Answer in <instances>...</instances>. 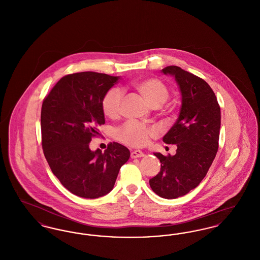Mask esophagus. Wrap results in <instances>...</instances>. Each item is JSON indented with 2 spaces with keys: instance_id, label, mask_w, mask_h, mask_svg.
I'll list each match as a JSON object with an SVG mask.
<instances>
[{
  "instance_id": "1",
  "label": "esophagus",
  "mask_w": 260,
  "mask_h": 260,
  "mask_svg": "<svg viewBox=\"0 0 260 260\" xmlns=\"http://www.w3.org/2000/svg\"><path fill=\"white\" fill-rule=\"evenodd\" d=\"M144 156H145V154H144L142 151H140V150H135V151H133V152L131 153V157H132L133 159L141 158V157H144Z\"/></svg>"
}]
</instances>
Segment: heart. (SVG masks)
Listing matches in <instances>:
<instances>
[{
  "mask_svg": "<svg viewBox=\"0 0 260 260\" xmlns=\"http://www.w3.org/2000/svg\"><path fill=\"white\" fill-rule=\"evenodd\" d=\"M133 87L153 108L160 107L169 99L168 87L161 80L156 78L136 80L133 83ZM121 105L122 94L117 88L109 89L101 101L102 111L108 118H116L120 113ZM156 136L155 127L135 122H128L116 131V137L132 147L144 146L150 138Z\"/></svg>",
  "mask_w": 260,
  "mask_h": 260,
  "instance_id": "heart-1",
  "label": "heart"
}]
</instances>
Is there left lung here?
<instances>
[{"label":"left lung","mask_w":260,"mask_h":260,"mask_svg":"<svg viewBox=\"0 0 260 260\" xmlns=\"http://www.w3.org/2000/svg\"><path fill=\"white\" fill-rule=\"evenodd\" d=\"M175 78L181 92V107L172 128L162 137L175 144L173 156L154 155L161 171L149 180L152 190L161 198L176 199L196 188L208 173L218 150L220 107L216 96L203 79L178 66L161 69Z\"/></svg>","instance_id":"8db88e82"}]
</instances>
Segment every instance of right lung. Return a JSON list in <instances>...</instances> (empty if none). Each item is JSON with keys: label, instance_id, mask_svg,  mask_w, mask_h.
<instances>
[{"label": "right lung", "instance_id": "right-lung-1", "mask_svg": "<svg viewBox=\"0 0 260 260\" xmlns=\"http://www.w3.org/2000/svg\"><path fill=\"white\" fill-rule=\"evenodd\" d=\"M120 77L81 72L66 75L45 98L41 111L42 146L52 173L74 195L96 199L108 194L129 150L113 142L104 153L89 142L105 124L101 101Z\"/></svg>", "mask_w": 260, "mask_h": 260}]
</instances>
